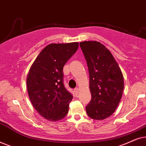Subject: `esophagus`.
I'll return each instance as SVG.
<instances>
[{
    "label": "esophagus",
    "instance_id": "obj_1",
    "mask_svg": "<svg viewBox=\"0 0 146 146\" xmlns=\"http://www.w3.org/2000/svg\"><path fill=\"white\" fill-rule=\"evenodd\" d=\"M74 92L76 94H78L79 93V88H76L74 89Z\"/></svg>",
    "mask_w": 146,
    "mask_h": 146
}]
</instances>
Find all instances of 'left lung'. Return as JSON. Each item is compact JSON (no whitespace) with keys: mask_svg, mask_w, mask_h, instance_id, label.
<instances>
[{"mask_svg":"<svg viewBox=\"0 0 146 146\" xmlns=\"http://www.w3.org/2000/svg\"><path fill=\"white\" fill-rule=\"evenodd\" d=\"M80 46L88 68L92 100L86 107L88 116L102 120L117 108L124 87L120 68L104 45L97 41L81 42Z\"/></svg>","mask_w":146,"mask_h":146,"instance_id":"left-lung-1","label":"left lung"}]
</instances>
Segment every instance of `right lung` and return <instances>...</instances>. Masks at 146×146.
<instances>
[{"mask_svg":"<svg viewBox=\"0 0 146 146\" xmlns=\"http://www.w3.org/2000/svg\"><path fill=\"white\" fill-rule=\"evenodd\" d=\"M78 48V42L50 44L42 50L29 70L27 86L29 98L41 116L50 121L63 119L72 95L63 83V67Z\"/></svg>","mask_w":146,"mask_h":146,"instance_id":"1","label":"right lung"}]
</instances>
